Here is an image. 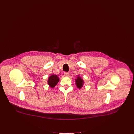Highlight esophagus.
Returning a JSON list of instances; mask_svg holds the SVG:
<instances>
[{
    "instance_id": "1",
    "label": "esophagus",
    "mask_w": 134,
    "mask_h": 134,
    "mask_svg": "<svg viewBox=\"0 0 134 134\" xmlns=\"http://www.w3.org/2000/svg\"><path fill=\"white\" fill-rule=\"evenodd\" d=\"M64 74L65 76L67 77L69 76V73H68V72H65Z\"/></svg>"
}]
</instances>
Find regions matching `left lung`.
<instances>
[{
    "label": "left lung",
    "mask_w": 134,
    "mask_h": 134,
    "mask_svg": "<svg viewBox=\"0 0 134 134\" xmlns=\"http://www.w3.org/2000/svg\"><path fill=\"white\" fill-rule=\"evenodd\" d=\"M83 81L82 79L80 78V77H78L77 79H76V84L78 88H81L82 86H83Z\"/></svg>",
    "instance_id": "left-lung-1"
}]
</instances>
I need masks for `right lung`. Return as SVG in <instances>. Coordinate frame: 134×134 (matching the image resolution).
<instances>
[{"mask_svg":"<svg viewBox=\"0 0 134 134\" xmlns=\"http://www.w3.org/2000/svg\"><path fill=\"white\" fill-rule=\"evenodd\" d=\"M59 79L57 75H53L49 78L48 79V84L50 85V87L52 88L54 87L57 84Z\"/></svg>","mask_w":134,"mask_h":134,"instance_id":"obj_1","label":"right lung"}]
</instances>
